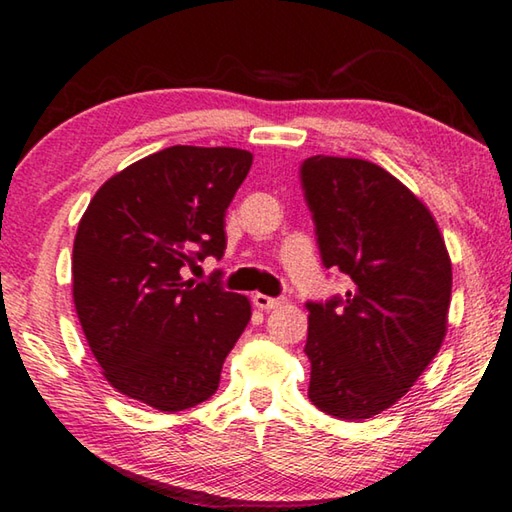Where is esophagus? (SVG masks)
Wrapping results in <instances>:
<instances>
[{
	"instance_id": "esophagus-1",
	"label": "esophagus",
	"mask_w": 512,
	"mask_h": 512,
	"mask_svg": "<svg viewBox=\"0 0 512 512\" xmlns=\"http://www.w3.org/2000/svg\"><path fill=\"white\" fill-rule=\"evenodd\" d=\"M255 307H259L262 311H271L284 305V298H271V296H264V293H255L253 296Z\"/></svg>"
}]
</instances>
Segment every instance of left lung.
I'll return each instance as SVG.
<instances>
[{
  "label": "left lung",
  "mask_w": 512,
  "mask_h": 512,
  "mask_svg": "<svg viewBox=\"0 0 512 512\" xmlns=\"http://www.w3.org/2000/svg\"><path fill=\"white\" fill-rule=\"evenodd\" d=\"M302 189L323 264L350 291L307 302L309 400L366 420L409 393L447 334L452 259L429 207L379 164L314 155Z\"/></svg>",
  "instance_id": "obj_1"
}]
</instances>
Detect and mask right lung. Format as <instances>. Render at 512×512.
Returning a JSON list of instances; mask_svg holds the SVG:
<instances>
[{"instance_id": "1", "label": "right lung", "mask_w": 512, "mask_h": 512, "mask_svg": "<svg viewBox=\"0 0 512 512\" xmlns=\"http://www.w3.org/2000/svg\"><path fill=\"white\" fill-rule=\"evenodd\" d=\"M253 153L169 146L99 187L74 237L72 296L94 359L121 395L158 411L212 397L250 300L185 280L225 250V210Z\"/></svg>"}]
</instances>
